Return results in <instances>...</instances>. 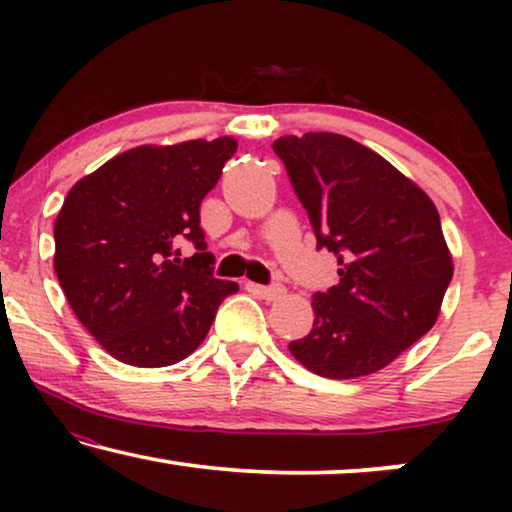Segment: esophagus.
Here are the masks:
<instances>
[{"instance_id": "1", "label": "esophagus", "mask_w": 512, "mask_h": 512, "mask_svg": "<svg viewBox=\"0 0 512 512\" xmlns=\"http://www.w3.org/2000/svg\"><path fill=\"white\" fill-rule=\"evenodd\" d=\"M254 291H256L261 298H265V300H277L279 296H284V286H282V284H268V286L256 284Z\"/></svg>"}]
</instances>
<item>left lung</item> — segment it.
<instances>
[{"label": "left lung", "mask_w": 512, "mask_h": 512, "mask_svg": "<svg viewBox=\"0 0 512 512\" xmlns=\"http://www.w3.org/2000/svg\"><path fill=\"white\" fill-rule=\"evenodd\" d=\"M272 149L340 282L312 296L314 326L289 342L307 370L331 380L377 373L436 324L452 282L438 209L405 174L333 132L279 137Z\"/></svg>", "instance_id": "1"}]
</instances>
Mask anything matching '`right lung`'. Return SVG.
I'll list each match as a JSON object with an SVG mask.
<instances>
[{"mask_svg":"<svg viewBox=\"0 0 512 512\" xmlns=\"http://www.w3.org/2000/svg\"><path fill=\"white\" fill-rule=\"evenodd\" d=\"M237 142L137 146L76 181L55 219V275L86 331L121 363L172 366L200 347L237 291L212 275L200 202ZM196 254L181 262L176 244Z\"/></svg>","mask_w":512,"mask_h":512,"instance_id":"obj_1","label":"right lung"}]
</instances>
